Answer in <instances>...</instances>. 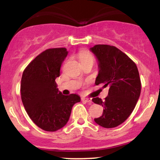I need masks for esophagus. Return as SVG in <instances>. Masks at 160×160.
<instances>
[{
  "label": "esophagus",
  "instance_id": "34e87169",
  "mask_svg": "<svg viewBox=\"0 0 160 160\" xmlns=\"http://www.w3.org/2000/svg\"><path fill=\"white\" fill-rule=\"evenodd\" d=\"M82 101L84 102H86V103H89V104H92V99L91 98H82Z\"/></svg>",
  "mask_w": 160,
  "mask_h": 160
}]
</instances>
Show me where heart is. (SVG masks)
<instances>
[{"mask_svg": "<svg viewBox=\"0 0 160 160\" xmlns=\"http://www.w3.org/2000/svg\"><path fill=\"white\" fill-rule=\"evenodd\" d=\"M78 58L80 59V62H83L86 61H89V60H92L94 61L95 58L94 56L92 55L90 51L87 50V49H82V50L80 51L78 53Z\"/></svg>", "mask_w": 160, "mask_h": 160, "instance_id": "obj_1", "label": "heart"}]
</instances>
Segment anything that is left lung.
<instances>
[{
    "label": "left lung",
    "instance_id": "left-lung-1",
    "mask_svg": "<svg viewBox=\"0 0 160 160\" xmlns=\"http://www.w3.org/2000/svg\"><path fill=\"white\" fill-rule=\"evenodd\" d=\"M98 60L99 72L95 85L109 87L104 101L93 98L92 102L104 108L103 113L94 120L104 128H114L129 117L141 94V79L135 63L116 47L95 45L90 49Z\"/></svg>",
    "mask_w": 160,
    "mask_h": 160
}]
</instances>
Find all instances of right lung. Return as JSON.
Returning <instances> with one entry per match:
<instances>
[{
    "mask_svg": "<svg viewBox=\"0 0 160 160\" xmlns=\"http://www.w3.org/2000/svg\"><path fill=\"white\" fill-rule=\"evenodd\" d=\"M68 55L65 48L46 49L24 70L21 80V98L33 122L47 132L65 126L74 104L80 102L76 94L64 95L55 80Z\"/></svg>",
    "mask_w": 160,
    "mask_h": 160,
    "instance_id": "obj_1",
    "label": "right lung"
}]
</instances>
